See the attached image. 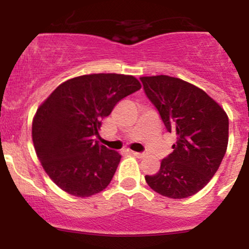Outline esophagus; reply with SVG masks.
<instances>
[{
	"label": "esophagus",
	"mask_w": 249,
	"mask_h": 249,
	"mask_svg": "<svg viewBox=\"0 0 249 249\" xmlns=\"http://www.w3.org/2000/svg\"><path fill=\"white\" fill-rule=\"evenodd\" d=\"M133 156H136L137 158H144L145 156H146V153L144 152H132Z\"/></svg>",
	"instance_id": "esophagus-1"
}]
</instances>
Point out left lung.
I'll return each instance as SVG.
<instances>
[{"label": "left lung", "mask_w": 249, "mask_h": 249, "mask_svg": "<svg viewBox=\"0 0 249 249\" xmlns=\"http://www.w3.org/2000/svg\"><path fill=\"white\" fill-rule=\"evenodd\" d=\"M141 81L167 132L176 134L173 152L162 159L158 173L145 180L167 198H188L206 186L221 164L228 117L205 91L182 79L160 75Z\"/></svg>", "instance_id": "8db88e82"}]
</instances>
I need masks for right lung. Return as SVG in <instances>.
<instances>
[{
  "mask_svg": "<svg viewBox=\"0 0 249 249\" xmlns=\"http://www.w3.org/2000/svg\"><path fill=\"white\" fill-rule=\"evenodd\" d=\"M142 88L133 76L93 73L57 87L37 110L33 142L51 180L75 196H91L110 184L122 156L99 145L102 119Z\"/></svg>",
  "mask_w": 249,
  "mask_h": 249,
  "instance_id": "1",
  "label": "right lung"
}]
</instances>
